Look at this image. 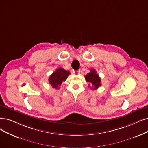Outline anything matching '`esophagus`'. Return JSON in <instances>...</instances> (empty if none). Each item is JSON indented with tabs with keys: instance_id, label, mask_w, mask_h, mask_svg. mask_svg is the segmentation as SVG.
Listing matches in <instances>:
<instances>
[{
	"instance_id": "esophagus-1",
	"label": "esophagus",
	"mask_w": 148,
	"mask_h": 148,
	"mask_svg": "<svg viewBox=\"0 0 148 148\" xmlns=\"http://www.w3.org/2000/svg\"><path fill=\"white\" fill-rule=\"evenodd\" d=\"M79 72H80V70H79L74 71V73H75V74H79Z\"/></svg>"
}]
</instances>
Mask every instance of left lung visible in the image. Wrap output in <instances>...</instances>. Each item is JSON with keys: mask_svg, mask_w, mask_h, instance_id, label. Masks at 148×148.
<instances>
[{"mask_svg": "<svg viewBox=\"0 0 148 148\" xmlns=\"http://www.w3.org/2000/svg\"><path fill=\"white\" fill-rule=\"evenodd\" d=\"M85 79L87 82H89L91 83L93 89H97V88L101 86V78L97 73L96 70L95 69H90V72L85 76ZM89 87H90V85Z\"/></svg>", "mask_w": 148, "mask_h": 148, "instance_id": "obj_1", "label": "left lung"}]
</instances>
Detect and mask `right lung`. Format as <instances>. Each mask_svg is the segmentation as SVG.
<instances>
[{
  "mask_svg": "<svg viewBox=\"0 0 148 148\" xmlns=\"http://www.w3.org/2000/svg\"><path fill=\"white\" fill-rule=\"evenodd\" d=\"M70 74L69 71L66 70L62 68H58L50 76L49 79V83L53 88L58 89V88H60L59 86L61 85L63 81L67 79Z\"/></svg>",
  "mask_w": 148,
  "mask_h": 148,
  "instance_id": "right-lung-1",
  "label": "right lung"
}]
</instances>
